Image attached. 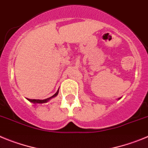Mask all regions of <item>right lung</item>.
I'll use <instances>...</instances> for the list:
<instances>
[{"mask_svg": "<svg viewBox=\"0 0 148 148\" xmlns=\"http://www.w3.org/2000/svg\"><path fill=\"white\" fill-rule=\"evenodd\" d=\"M58 92H57L54 96H53L52 97H56V96L58 95ZM51 98H49V99H43V100H39V99H32V100H30V99H29V101H31V102H34V103H44V102H46L49 99H51Z\"/></svg>", "mask_w": 148, "mask_h": 148, "instance_id": "add662e5", "label": "right lung"}]
</instances>
